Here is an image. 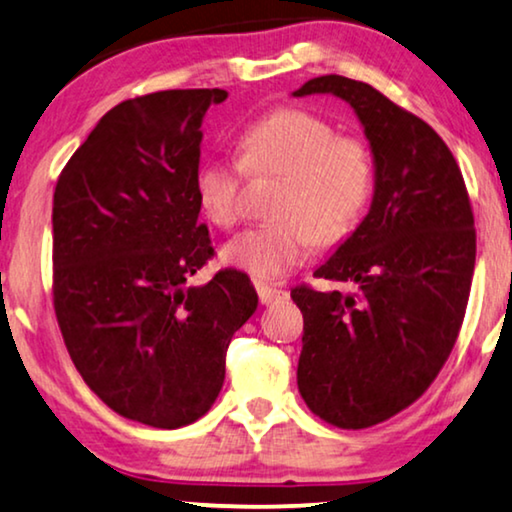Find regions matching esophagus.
Instances as JSON below:
<instances>
[{"mask_svg": "<svg viewBox=\"0 0 512 512\" xmlns=\"http://www.w3.org/2000/svg\"><path fill=\"white\" fill-rule=\"evenodd\" d=\"M257 290V297H259V304L269 306L273 301H285L290 297V292L285 290V287H276V285H264V283H257L255 285Z\"/></svg>", "mask_w": 512, "mask_h": 512, "instance_id": "1", "label": "esophagus"}]
</instances>
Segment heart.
Segmentation results:
<instances>
[{
    "label": "heart",
    "instance_id": "b5f03b06",
    "mask_svg": "<svg viewBox=\"0 0 512 512\" xmlns=\"http://www.w3.org/2000/svg\"><path fill=\"white\" fill-rule=\"evenodd\" d=\"M248 174L283 178L273 218L250 227L220 250L222 262L257 280L285 276L304 264L313 241L331 246L362 218L373 190L369 148L304 109H278L250 122L239 136ZM241 164L206 160L194 176L201 211L213 225L232 227L241 215Z\"/></svg>",
    "mask_w": 512,
    "mask_h": 512
}]
</instances>
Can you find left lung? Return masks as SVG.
<instances>
[{
	"mask_svg": "<svg viewBox=\"0 0 512 512\" xmlns=\"http://www.w3.org/2000/svg\"><path fill=\"white\" fill-rule=\"evenodd\" d=\"M292 95L348 102L373 155L369 213L313 273L348 290H292L306 406L334 427H373L422 397L457 341L475 266L469 192L441 136L369 83L329 74Z\"/></svg>",
	"mask_w": 512,
	"mask_h": 512,
	"instance_id": "left-lung-1",
	"label": "left lung"
}]
</instances>
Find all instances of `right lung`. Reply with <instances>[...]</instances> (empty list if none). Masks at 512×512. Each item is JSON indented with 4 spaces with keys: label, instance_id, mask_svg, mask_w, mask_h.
Masks as SVG:
<instances>
[{
    "label": "right lung",
    "instance_id": "1",
    "mask_svg": "<svg viewBox=\"0 0 512 512\" xmlns=\"http://www.w3.org/2000/svg\"><path fill=\"white\" fill-rule=\"evenodd\" d=\"M225 99L164 90L113 106L55 185L53 301L71 362L106 406L157 429L208 413L257 308L236 269L190 285L213 257L194 192L201 122Z\"/></svg>",
    "mask_w": 512,
    "mask_h": 512
}]
</instances>
